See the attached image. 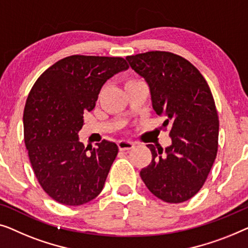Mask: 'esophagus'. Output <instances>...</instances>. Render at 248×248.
Wrapping results in <instances>:
<instances>
[{"label":"esophagus","mask_w":248,"mask_h":248,"mask_svg":"<svg viewBox=\"0 0 248 248\" xmlns=\"http://www.w3.org/2000/svg\"><path fill=\"white\" fill-rule=\"evenodd\" d=\"M118 147H119L120 151H129V149L134 148V142L129 140H120L118 142Z\"/></svg>","instance_id":"1"}]
</instances>
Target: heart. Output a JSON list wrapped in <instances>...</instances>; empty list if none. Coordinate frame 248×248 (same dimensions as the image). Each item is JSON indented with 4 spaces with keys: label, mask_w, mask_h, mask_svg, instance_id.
<instances>
[{
    "label": "heart",
    "mask_w": 248,
    "mask_h": 248,
    "mask_svg": "<svg viewBox=\"0 0 248 248\" xmlns=\"http://www.w3.org/2000/svg\"><path fill=\"white\" fill-rule=\"evenodd\" d=\"M132 82H136V81H128L127 83H125V84H128V83H132Z\"/></svg>",
    "instance_id": "heart-1"
}]
</instances>
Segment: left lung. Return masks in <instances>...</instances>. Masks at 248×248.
<instances>
[{
  "instance_id": "left-lung-1",
  "label": "left lung",
  "mask_w": 248,
  "mask_h": 248,
  "mask_svg": "<svg viewBox=\"0 0 248 248\" xmlns=\"http://www.w3.org/2000/svg\"><path fill=\"white\" fill-rule=\"evenodd\" d=\"M130 67L151 91L153 109L169 127L172 144L147 145L152 162L140 177L160 200L180 203L199 192L217 156L219 120L214 96L201 73L169 51L128 56Z\"/></svg>"
}]
</instances>
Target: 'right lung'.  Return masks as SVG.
<instances>
[{
    "label": "right lung",
    "mask_w": 248,
    "mask_h": 248,
    "mask_svg": "<svg viewBox=\"0 0 248 248\" xmlns=\"http://www.w3.org/2000/svg\"><path fill=\"white\" fill-rule=\"evenodd\" d=\"M129 66L121 57L73 55L46 69L28 95L24 144L38 182L51 199L81 205L102 191L118 146L103 140L85 147L78 139L104 83Z\"/></svg>",
    "instance_id": "1"
}]
</instances>
